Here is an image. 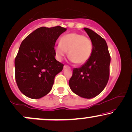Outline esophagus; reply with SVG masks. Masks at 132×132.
Listing matches in <instances>:
<instances>
[{
    "mask_svg": "<svg viewBox=\"0 0 132 132\" xmlns=\"http://www.w3.org/2000/svg\"><path fill=\"white\" fill-rule=\"evenodd\" d=\"M63 67L65 68V69H66V68H70V67L68 65H64V66H63Z\"/></svg>",
    "mask_w": 132,
    "mask_h": 132,
    "instance_id": "1",
    "label": "esophagus"
}]
</instances>
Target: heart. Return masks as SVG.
Segmentation results:
<instances>
[{
	"label": "heart",
	"mask_w": 132,
	"mask_h": 132,
	"mask_svg": "<svg viewBox=\"0 0 132 132\" xmlns=\"http://www.w3.org/2000/svg\"><path fill=\"white\" fill-rule=\"evenodd\" d=\"M54 51L57 59H62L68 51V56L71 61L77 65H82L90 58L93 42L82 34H67L62 37L60 43L55 45Z\"/></svg>",
	"instance_id": "obj_1"
}]
</instances>
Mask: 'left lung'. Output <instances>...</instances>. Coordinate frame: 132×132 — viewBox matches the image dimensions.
I'll return each instance as SVG.
<instances>
[{
	"instance_id": "1",
	"label": "left lung",
	"mask_w": 132,
	"mask_h": 132,
	"mask_svg": "<svg viewBox=\"0 0 132 132\" xmlns=\"http://www.w3.org/2000/svg\"><path fill=\"white\" fill-rule=\"evenodd\" d=\"M84 29L93 42L92 54L81 67L73 69L69 83L74 93L90 99L106 87L109 78L111 56L104 39L90 29Z\"/></svg>"
}]
</instances>
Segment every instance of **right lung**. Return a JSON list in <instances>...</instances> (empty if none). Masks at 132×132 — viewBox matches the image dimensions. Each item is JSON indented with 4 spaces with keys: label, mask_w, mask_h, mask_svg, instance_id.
Instances as JSON below:
<instances>
[{
    "label": "right lung",
    "mask_w": 132,
    "mask_h": 132,
    "mask_svg": "<svg viewBox=\"0 0 132 132\" xmlns=\"http://www.w3.org/2000/svg\"><path fill=\"white\" fill-rule=\"evenodd\" d=\"M67 28L41 27L23 39L15 59L17 86L23 94L39 99L50 92L63 64L55 59V42Z\"/></svg>",
    "instance_id": "add662e5"
}]
</instances>
